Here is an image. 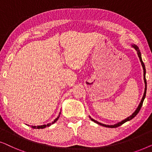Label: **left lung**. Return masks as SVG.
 Here are the masks:
<instances>
[{"instance_id": "left-lung-1", "label": "left lung", "mask_w": 152, "mask_h": 152, "mask_svg": "<svg viewBox=\"0 0 152 152\" xmlns=\"http://www.w3.org/2000/svg\"><path fill=\"white\" fill-rule=\"evenodd\" d=\"M132 47H134V48H135V50H136L137 51V53H138V56L139 59H140V62H141V64H142V68H143V72H144V82H145V88L144 95H143L142 98V99H141V102H140V104L138 105V108H137L136 110V111H135L134 113H133L132 115H130L129 117H128L127 118H126V119L124 120H122V122H118V124H114V125H107V124H102V123H100V122H99L96 121V120H95L92 119V118H91L90 117L91 120H92V121H93L94 122H95V123H97V124H100V125H102V126H105V127H109V128H116V127H118V126H120V125H122V124H124V122H127V121H129V120H131L132 119H133V118H134L135 117V116H136V115H137V114L138 113V112L140 111V109H141V107H142V106L143 101H144V99H145V96H146V91H147V81H146V78H145V73H146V70H145V64H144V63H143V61H142V57H141V54H140V50H139L138 47L137 46V45H132Z\"/></svg>"}]
</instances>
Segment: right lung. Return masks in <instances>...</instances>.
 Wrapping results in <instances>:
<instances>
[{
    "label": "right lung",
    "mask_w": 152,
    "mask_h": 152,
    "mask_svg": "<svg viewBox=\"0 0 152 152\" xmlns=\"http://www.w3.org/2000/svg\"><path fill=\"white\" fill-rule=\"evenodd\" d=\"M60 113H59V116H58V117L56 118V119L54 120L53 122H51V123H49V124H44V125H41V126H32V128H33V129H43V128L47 127V126H50L51 125V124H54L56 121H57L58 118H59V116H60Z\"/></svg>",
    "instance_id": "1"
}]
</instances>
